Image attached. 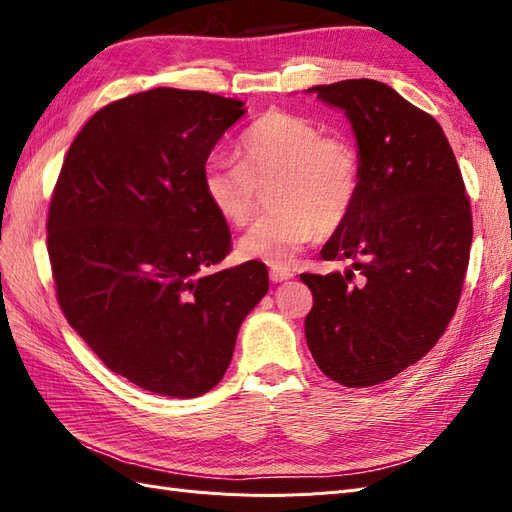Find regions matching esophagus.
Returning <instances> with one entry per match:
<instances>
[{
	"instance_id": "obj_1",
	"label": "esophagus",
	"mask_w": 512,
	"mask_h": 512,
	"mask_svg": "<svg viewBox=\"0 0 512 512\" xmlns=\"http://www.w3.org/2000/svg\"><path fill=\"white\" fill-rule=\"evenodd\" d=\"M269 277H271V282H286V280H292L294 277V273L290 271V269H277V267H273L271 271H269Z\"/></svg>"
}]
</instances>
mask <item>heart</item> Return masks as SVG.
Returning <instances> with one entry per match:
<instances>
[{"label":"heart","instance_id":"1","mask_svg":"<svg viewBox=\"0 0 512 512\" xmlns=\"http://www.w3.org/2000/svg\"><path fill=\"white\" fill-rule=\"evenodd\" d=\"M237 160L215 158L203 170L211 207L230 226H247L262 190L275 213L239 239L245 260L284 269L316 235H333L361 196L363 158L344 134H324L316 121L269 111L241 134Z\"/></svg>","mask_w":512,"mask_h":512}]
</instances>
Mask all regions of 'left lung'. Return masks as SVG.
<instances>
[{
	"label": "left lung",
	"mask_w": 512,
	"mask_h": 512,
	"mask_svg": "<svg viewBox=\"0 0 512 512\" xmlns=\"http://www.w3.org/2000/svg\"><path fill=\"white\" fill-rule=\"evenodd\" d=\"M342 108L363 158L361 196L324 243L346 273H303L314 294L309 352L327 378L363 389L421 361L451 322L466 280L472 211L440 123L371 79L307 89Z\"/></svg>",
	"instance_id": "1"
}]
</instances>
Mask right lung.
<instances>
[{"instance_id":"1","label":"right lung","mask_w":512,"mask_h":512,"mask_svg":"<svg viewBox=\"0 0 512 512\" xmlns=\"http://www.w3.org/2000/svg\"><path fill=\"white\" fill-rule=\"evenodd\" d=\"M243 115L207 91H141L85 123L55 183L46 247L61 312L108 369L156 395L211 391L269 290L258 260L205 273L230 230L203 170Z\"/></svg>"}]
</instances>
